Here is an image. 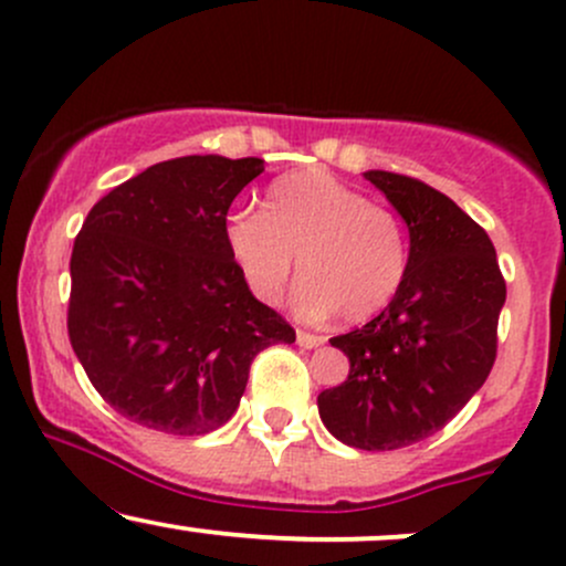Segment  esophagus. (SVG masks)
Segmentation results:
<instances>
[{"label": "esophagus", "instance_id": "esophagus-1", "mask_svg": "<svg viewBox=\"0 0 566 566\" xmlns=\"http://www.w3.org/2000/svg\"><path fill=\"white\" fill-rule=\"evenodd\" d=\"M295 338H297V346H303V349H316V346L325 344V338H322V335L308 333V331H297Z\"/></svg>", "mask_w": 566, "mask_h": 566}]
</instances>
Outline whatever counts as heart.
I'll list each match as a JSON object with an SVG mask.
<instances>
[{"instance_id": "obj_1", "label": "heart", "mask_w": 566, "mask_h": 566, "mask_svg": "<svg viewBox=\"0 0 566 566\" xmlns=\"http://www.w3.org/2000/svg\"><path fill=\"white\" fill-rule=\"evenodd\" d=\"M226 247L265 303L282 297L297 258V308L308 316L338 314L344 322L381 312L408 271L400 217L325 169L273 179L260 212L228 217Z\"/></svg>"}]
</instances>
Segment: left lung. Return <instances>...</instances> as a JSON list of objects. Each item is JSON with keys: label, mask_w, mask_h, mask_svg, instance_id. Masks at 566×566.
I'll return each mask as SVG.
<instances>
[{"label": "left lung", "mask_w": 566, "mask_h": 566, "mask_svg": "<svg viewBox=\"0 0 566 566\" xmlns=\"http://www.w3.org/2000/svg\"><path fill=\"white\" fill-rule=\"evenodd\" d=\"M411 235L408 271L387 308L331 344L349 376L316 397L325 427L363 451H395L443 430L496 359L505 279L486 231L430 185L365 171Z\"/></svg>", "instance_id": "obj_1"}]
</instances>
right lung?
<instances>
[{
	"mask_svg": "<svg viewBox=\"0 0 566 566\" xmlns=\"http://www.w3.org/2000/svg\"><path fill=\"white\" fill-rule=\"evenodd\" d=\"M260 171V158L164 160L96 201L74 239L72 349L104 402L136 424L217 430L252 359L295 340L226 247L228 209Z\"/></svg>",
	"mask_w": 566,
	"mask_h": 566,
	"instance_id": "obj_1",
	"label": "right lung"
}]
</instances>
